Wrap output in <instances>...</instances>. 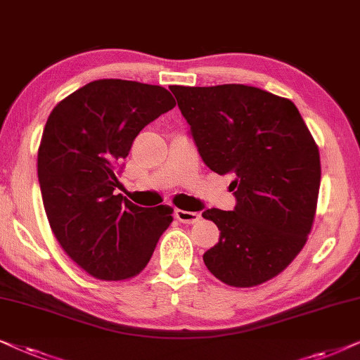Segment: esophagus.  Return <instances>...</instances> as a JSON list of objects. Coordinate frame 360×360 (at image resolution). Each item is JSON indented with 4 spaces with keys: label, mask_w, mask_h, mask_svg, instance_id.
I'll return each instance as SVG.
<instances>
[{
    "label": "esophagus",
    "mask_w": 360,
    "mask_h": 360,
    "mask_svg": "<svg viewBox=\"0 0 360 360\" xmlns=\"http://www.w3.org/2000/svg\"><path fill=\"white\" fill-rule=\"evenodd\" d=\"M176 219L183 224H194L200 219L199 212H189V210H183V209H176Z\"/></svg>",
    "instance_id": "obj_1"
}]
</instances>
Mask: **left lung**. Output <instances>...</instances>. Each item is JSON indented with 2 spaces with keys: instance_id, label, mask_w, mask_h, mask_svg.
Returning <instances> with one entry per match:
<instances>
[{
  "instance_id": "1",
  "label": "left lung",
  "mask_w": 360,
  "mask_h": 360,
  "mask_svg": "<svg viewBox=\"0 0 360 360\" xmlns=\"http://www.w3.org/2000/svg\"><path fill=\"white\" fill-rule=\"evenodd\" d=\"M171 92L199 155L217 174H233V210L207 209L219 243L204 263L225 285L250 288L281 273L304 247L321 184L319 150L288 98L242 84Z\"/></svg>"
}]
</instances>
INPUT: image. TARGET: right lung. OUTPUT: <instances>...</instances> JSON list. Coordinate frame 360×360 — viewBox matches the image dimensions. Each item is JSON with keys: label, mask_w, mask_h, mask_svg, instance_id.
Instances as JSON below:
<instances>
[{"label": "right lung", "mask_w": 360, "mask_h": 360, "mask_svg": "<svg viewBox=\"0 0 360 360\" xmlns=\"http://www.w3.org/2000/svg\"><path fill=\"white\" fill-rule=\"evenodd\" d=\"M174 105L160 85L102 79L65 97L47 118L37 151L47 220L67 255L98 280L138 275L172 222L167 205L138 207L113 191L138 133Z\"/></svg>", "instance_id": "obj_1"}]
</instances>
